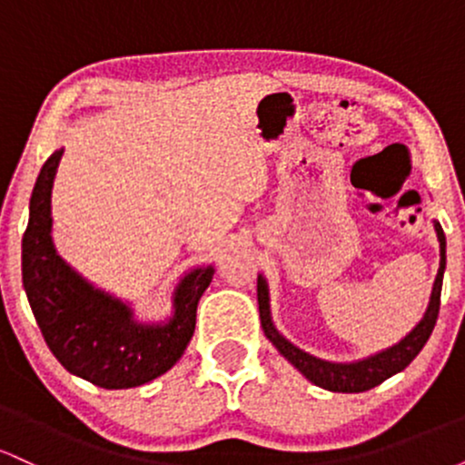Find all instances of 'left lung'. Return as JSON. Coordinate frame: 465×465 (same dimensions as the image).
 <instances>
[{"label": "left lung", "instance_id": "8db88e82", "mask_svg": "<svg viewBox=\"0 0 465 465\" xmlns=\"http://www.w3.org/2000/svg\"><path fill=\"white\" fill-rule=\"evenodd\" d=\"M435 232L437 240H440V271H437L433 292H430L429 308H426L424 319L415 325L411 332L404 336L400 343L393 345L385 351H378V354L370 356V359H362L359 362H330L322 361L317 356L306 354L300 348H295L275 330L273 322H271V311H269V288L262 275H258V306H260V322H262V330L266 339L280 350V354L292 362V365L300 370L308 381L314 382L317 387L328 389V391H339V393H361L367 389L381 385L382 381L391 378L393 373L402 371L415 356L420 354V350L424 348V343L429 341L430 332H433L437 314H440V297H441V280H444V269H446V236L444 229L440 223L435 221Z\"/></svg>", "mask_w": 465, "mask_h": 465}]
</instances>
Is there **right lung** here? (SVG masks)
<instances>
[{
  "label": "right lung",
  "instance_id": "obj_1",
  "mask_svg": "<svg viewBox=\"0 0 465 465\" xmlns=\"http://www.w3.org/2000/svg\"><path fill=\"white\" fill-rule=\"evenodd\" d=\"M63 151L41 168L30 199V221L21 242V273L30 308L47 348L74 376L103 389L140 387L181 359L196 325V306L214 269L203 266L174 291V317L146 325L131 308L98 291L63 262L52 244V185Z\"/></svg>",
  "mask_w": 465,
  "mask_h": 465
}]
</instances>
